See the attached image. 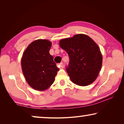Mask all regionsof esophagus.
<instances>
[{
	"mask_svg": "<svg viewBox=\"0 0 124 124\" xmlns=\"http://www.w3.org/2000/svg\"><path fill=\"white\" fill-rule=\"evenodd\" d=\"M59 66L60 67V68H63L64 67V65H63V63L62 62L60 63L59 64Z\"/></svg>",
	"mask_w": 124,
	"mask_h": 124,
	"instance_id": "34e87169",
	"label": "esophagus"
}]
</instances>
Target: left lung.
<instances>
[{
	"instance_id": "8db88e82",
	"label": "left lung",
	"mask_w": 124,
	"mask_h": 124,
	"mask_svg": "<svg viewBox=\"0 0 124 124\" xmlns=\"http://www.w3.org/2000/svg\"><path fill=\"white\" fill-rule=\"evenodd\" d=\"M59 44L70 57L66 70L71 81L82 86L93 83L102 63V56L97 44L87 35L79 34L61 40Z\"/></svg>"
}]
</instances>
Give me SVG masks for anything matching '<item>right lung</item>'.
Segmentation results:
<instances>
[{"mask_svg":"<svg viewBox=\"0 0 124 124\" xmlns=\"http://www.w3.org/2000/svg\"><path fill=\"white\" fill-rule=\"evenodd\" d=\"M51 42L46 39L31 43L23 54L21 66L29 85L38 91H44L51 86L59 68L49 53Z\"/></svg>","mask_w":124,"mask_h":124,"instance_id":"add662e5","label":"right lung"}]
</instances>
